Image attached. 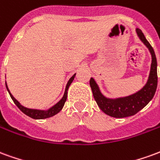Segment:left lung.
<instances>
[{
  "label": "left lung",
  "instance_id": "left-lung-1",
  "mask_svg": "<svg viewBox=\"0 0 160 160\" xmlns=\"http://www.w3.org/2000/svg\"><path fill=\"white\" fill-rule=\"evenodd\" d=\"M137 36L141 41L148 48L152 56V63L150 73L148 81L143 87L136 92L125 97H119L111 98L104 96L101 92L99 87L93 78H91L90 87L92 94L98 107L105 114L116 118H122L134 116L142 110L147 104L152 99L158 85V75H157V59L154 50L141 29H135Z\"/></svg>",
  "mask_w": 160,
  "mask_h": 160
}]
</instances>
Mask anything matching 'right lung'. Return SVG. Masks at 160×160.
<instances>
[{
    "instance_id": "right-lung-1",
    "label": "right lung",
    "mask_w": 160,
    "mask_h": 160,
    "mask_svg": "<svg viewBox=\"0 0 160 160\" xmlns=\"http://www.w3.org/2000/svg\"><path fill=\"white\" fill-rule=\"evenodd\" d=\"M75 74L74 73L73 76L71 77L69 79V80L68 81L67 83L66 88H65V92H64V94H63L62 98L60 99L56 104H54L53 106H51L50 108H49L48 110H39V109H31V108H27L25 107L24 105L19 103V101L16 99L15 98L13 97L12 95V93L10 92V91L8 89V87L7 85V82H6V87H7V90L8 92L9 95L10 97L12 99V101L14 102V104L18 106L20 111H22L24 114H26V116H28L30 118H33V119H45V118H51L53 116H55L57 113H59L60 111H62V109L64 106V104L67 100V97H68V90L69 88V86L71 85V83L73 82V79L75 77Z\"/></svg>"
}]
</instances>
